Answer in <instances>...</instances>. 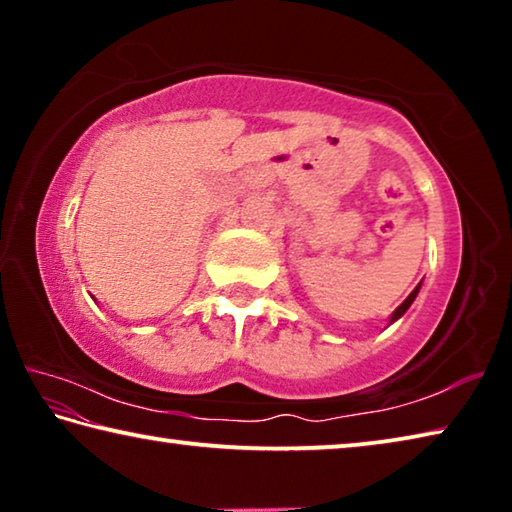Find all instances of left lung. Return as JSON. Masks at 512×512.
<instances>
[{
	"mask_svg": "<svg viewBox=\"0 0 512 512\" xmlns=\"http://www.w3.org/2000/svg\"><path fill=\"white\" fill-rule=\"evenodd\" d=\"M420 287H422V282L418 284V287H415L411 293H409V298H406L404 302H402V305L400 307H397L395 311H393V314H391V320H388V325H391V323H395V320H400L404 314H406V309H409L411 305H413V300L415 298H418V293H420Z\"/></svg>",
	"mask_w": 512,
	"mask_h": 512,
	"instance_id": "obj_1",
	"label": "left lung"
}]
</instances>
